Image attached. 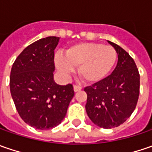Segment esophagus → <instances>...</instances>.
<instances>
[{
    "instance_id": "esophagus-1",
    "label": "esophagus",
    "mask_w": 152,
    "mask_h": 152,
    "mask_svg": "<svg viewBox=\"0 0 152 152\" xmlns=\"http://www.w3.org/2000/svg\"><path fill=\"white\" fill-rule=\"evenodd\" d=\"M82 90V87H80V86H79V85H74L73 86V91H74V92H77V91H79Z\"/></svg>"
}]
</instances>
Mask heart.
I'll return each mask as SVG.
<instances>
[{
	"instance_id": "heart-1",
	"label": "heart",
	"mask_w": 152,
	"mask_h": 152,
	"mask_svg": "<svg viewBox=\"0 0 152 152\" xmlns=\"http://www.w3.org/2000/svg\"><path fill=\"white\" fill-rule=\"evenodd\" d=\"M117 60V52L113 46L101 43L85 42L72 45L66 55L57 53L55 63L57 69L65 76H69L79 67V75L86 83L94 84L104 79Z\"/></svg>"
}]
</instances>
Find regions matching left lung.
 Listing matches in <instances>:
<instances>
[{"label":"left lung","instance_id":"8db88e82","mask_svg":"<svg viewBox=\"0 0 152 152\" xmlns=\"http://www.w3.org/2000/svg\"><path fill=\"white\" fill-rule=\"evenodd\" d=\"M107 42L118 54L117 66L108 77L85 88L87 115L103 129L124 124L134 111L140 95V74L134 61L119 45Z\"/></svg>","mask_w":152,"mask_h":152}]
</instances>
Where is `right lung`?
<instances>
[{"mask_svg": "<svg viewBox=\"0 0 152 152\" xmlns=\"http://www.w3.org/2000/svg\"><path fill=\"white\" fill-rule=\"evenodd\" d=\"M59 37L49 36L29 45L15 60L10 91L17 111L36 129H50L65 118L74 96L73 85L54 80V50Z\"/></svg>", "mask_w": 152, "mask_h": 152, "instance_id": "add662e5", "label": "right lung"}]
</instances>
